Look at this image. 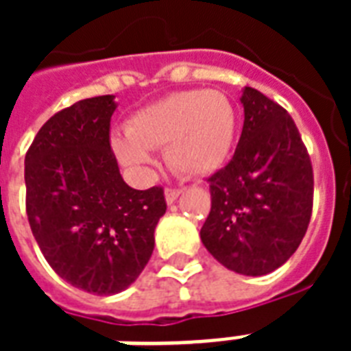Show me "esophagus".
Wrapping results in <instances>:
<instances>
[{
	"mask_svg": "<svg viewBox=\"0 0 351 351\" xmlns=\"http://www.w3.org/2000/svg\"><path fill=\"white\" fill-rule=\"evenodd\" d=\"M180 189H173V187H167V189H165V202L167 204H173L176 200V198L180 197Z\"/></svg>",
	"mask_w": 351,
	"mask_h": 351,
	"instance_id": "34e87169",
	"label": "esophagus"
}]
</instances>
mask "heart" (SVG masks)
<instances>
[{"mask_svg":"<svg viewBox=\"0 0 351 351\" xmlns=\"http://www.w3.org/2000/svg\"><path fill=\"white\" fill-rule=\"evenodd\" d=\"M237 114L219 90H182L143 107L112 136V151L131 169L153 164V149L165 145L167 164L182 175H209L230 156Z\"/></svg>","mask_w":351,"mask_h":351,"instance_id":"obj_1","label":"heart"}]
</instances>
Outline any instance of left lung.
I'll use <instances>...</instances> for the list:
<instances>
[{"label": "left lung", "mask_w": 351, "mask_h": 351, "mask_svg": "<svg viewBox=\"0 0 351 351\" xmlns=\"http://www.w3.org/2000/svg\"><path fill=\"white\" fill-rule=\"evenodd\" d=\"M244 127L233 158L209 176L211 211L200 230L206 250L247 277L275 271L310 224L313 171L286 109L244 87Z\"/></svg>", "instance_id": "left-lung-1"}]
</instances>
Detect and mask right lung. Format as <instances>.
<instances>
[{
	"label": "right lung",
	"instance_id": "obj_1",
	"mask_svg": "<svg viewBox=\"0 0 351 351\" xmlns=\"http://www.w3.org/2000/svg\"><path fill=\"white\" fill-rule=\"evenodd\" d=\"M114 96L76 101L43 123L25 156L27 217L54 271L95 295L129 288L147 266L165 213L162 187L123 182L111 151Z\"/></svg>",
	"mask_w": 351,
	"mask_h": 351
}]
</instances>
